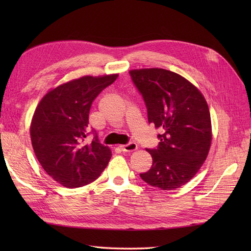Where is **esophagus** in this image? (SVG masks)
I'll return each mask as SVG.
<instances>
[{
	"label": "esophagus",
	"instance_id": "esophagus-1",
	"mask_svg": "<svg viewBox=\"0 0 251 251\" xmlns=\"http://www.w3.org/2000/svg\"><path fill=\"white\" fill-rule=\"evenodd\" d=\"M120 149L124 151H133L138 149V146L135 142H130L127 144H125V146H120Z\"/></svg>",
	"mask_w": 251,
	"mask_h": 251
}]
</instances>
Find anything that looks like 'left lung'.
I'll use <instances>...</instances> for the list:
<instances>
[{
	"label": "left lung",
	"instance_id": "left-lung-1",
	"mask_svg": "<svg viewBox=\"0 0 251 251\" xmlns=\"http://www.w3.org/2000/svg\"><path fill=\"white\" fill-rule=\"evenodd\" d=\"M146 102L149 123L160 130L149 172L140 174L148 184L178 188L195 177L211 144L208 104L199 89L181 75L161 68L130 71Z\"/></svg>",
	"mask_w": 251,
	"mask_h": 251
}]
</instances>
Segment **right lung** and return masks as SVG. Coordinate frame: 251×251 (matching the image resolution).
Segmentation results:
<instances>
[{
	"instance_id": "obj_1",
	"label": "right lung",
	"mask_w": 251,
	"mask_h": 251,
	"mask_svg": "<svg viewBox=\"0 0 251 251\" xmlns=\"http://www.w3.org/2000/svg\"><path fill=\"white\" fill-rule=\"evenodd\" d=\"M118 74L86 75L51 89L37 104L30 137L37 160L49 176L68 188L89 184L100 176L111 150L97 137L86 144L93 100Z\"/></svg>"
}]
</instances>
